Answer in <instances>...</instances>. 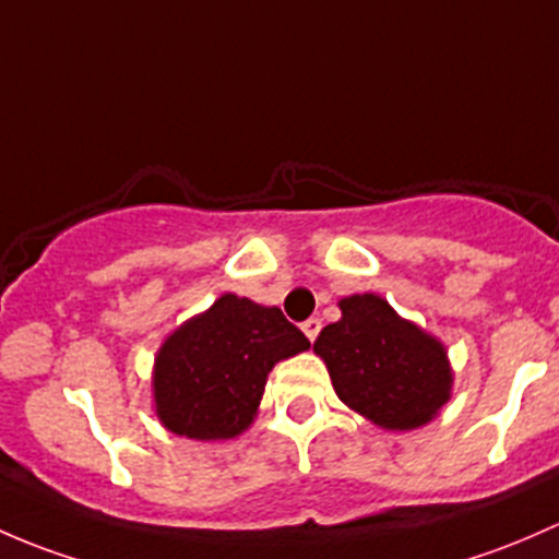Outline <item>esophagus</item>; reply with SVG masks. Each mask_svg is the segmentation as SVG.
<instances>
[{
    "mask_svg": "<svg viewBox=\"0 0 559 559\" xmlns=\"http://www.w3.org/2000/svg\"><path fill=\"white\" fill-rule=\"evenodd\" d=\"M320 328H322V322L318 318H309V320H304L301 331L307 333L309 342H314V338H318V333H320Z\"/></svg>",
    "mask_w": 559,
    "mask_h": 559,
    "instance_id": "esophagus-1",
    "label": "esophagus"
}]
</instances>
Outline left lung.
I'll return each instance as SVG.
<instances>
[{
    "instance_id": "obj_1",
    "label": "left lung",
    "mask_w": 559,
    "mask_h": 559,
    "mask_svg": "<svg viewBox=\"0 0 559 559\" xmlns=\"http://www.w3.org/2000/svg\"><path fill=\"white\" fill-rule=\"evenodd\" d=\"M338 307L342 320L322 328L314 342L338 399L390 430L436 417L452 388L444 347L373 293L344 298Z\"/></svg>"
}]
</instances>
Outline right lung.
<instances>
[{"instance_id": "obj_1", "label": "right lung", "mask_w": 559, "mask_h": 559, "mask_svg": "<svg viewBox=\"0 0 559 559\" xmlns=\"http://www.w3.org/2000/svg\"><path fill=\"white\" fill-rule=\"evenodd\" d=\"M307 347L309 338L277 307L226 293L160 347L155 412L177 436L231 439L255 417L274 364Z\"/></svg>"}]
</instances>
